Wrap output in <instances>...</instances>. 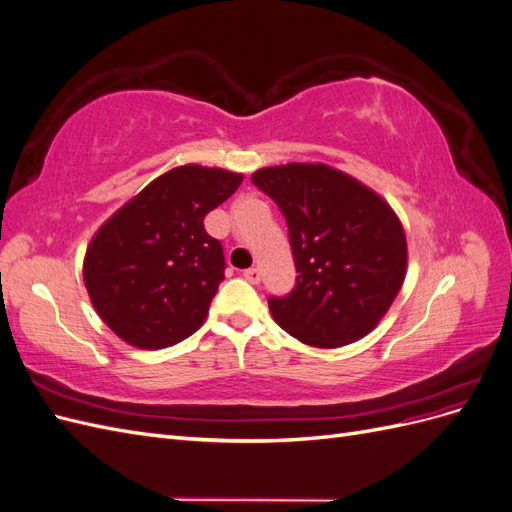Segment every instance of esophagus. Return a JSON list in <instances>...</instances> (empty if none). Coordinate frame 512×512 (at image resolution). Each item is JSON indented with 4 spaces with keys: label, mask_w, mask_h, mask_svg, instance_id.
<instances>
[{
    "label": "esophagus",
    "mask_w": 512,
    "mask_h": 512,
    "mask_svg": "<svg viewBox=\"0 0 512 512\" xmlns=\"http://www.w3.org/2000/svg\"><path fill=\"white\" fill-rule=\"evenodd\" d=\"M243 277H245V280L250 282V284H258L262 275H260V269L252 267V269H245V271H243Z\"/></svg>",
    "instance_id": "34e87169"
}]
</instances>
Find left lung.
Wrapping results in <instances>:
<instances>
[{"label": "left lung", "instance_id": "obj_1", "mask_svg": "<svg viewBox=\"0 0 512 512\" xmlns=\"http://www.w3.org/2000/svg\"><path fill=\"white\" fill-rule=\"evenodd\" d=\"M252 183L282 209L299 273L288 297L269 299L273 320L314 348H342L374 331L408 271L393 207L322 162L258 168Z\"/></svg>", "mask_w": 512, "mask_h": 512}]
</instances>
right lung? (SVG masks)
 Returning a JSON list of instances; mask_svg holds the SVG:
<instances>
[{
	"label": "right lung",
	"mask_w": 512,
	"mask_h": 512,
	"mask_svg": "<svg viewBox=\"0 0 512 512\" xmlns=\"http://www.w3.org/2000/svg\"><path fill=\"white\" fill-rule=\"evenodd\" d=\"M241 173L200 164L153 179L91 237L83 280L91 305L123 342L160 350L203 327L224 280L222 243L205 215L237 192Z\"/></svg>",
	"instance_id": "add662e5"
}]
</instances>
